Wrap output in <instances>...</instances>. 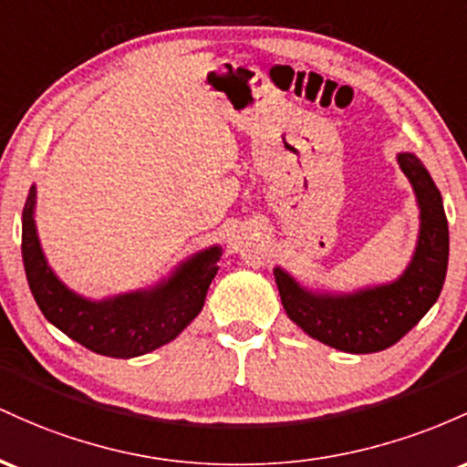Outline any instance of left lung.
Wrapping results in <instances>:
<instances>
[{"instance_id": "obj_1", "label": "left lung", "mask_w": 467, "mask_h": 467, "mask_svg": "<svg viewBox=\"0 0 467 467\" xmlns=\"http://www.w3.org/2000/svg\"><path fill=\"white\" fill-rule=\"evenodd\" d=\"M419 205V238L406 271L389 285L353 293L308 291L275 266L282 306L304 333L344 353H377L397 344L431 311L448 271V218L441 193L421 161L410 151L397 154Z\"/></svg>"}]
</instances>
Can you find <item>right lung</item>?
<instances>
[{
    "label": "right lung",
    "instance_id": "obj_1",
    "mask_svg": "<svg viewBox=\"0 0 467 467\" xmlns=\"http://www.w3.org/2000/svg\"><path fill=\"white\" fill-rule=\"evenodd\" d=\"M35 201L33 185L22 213L26 277L46 319L81 347L106 358H139L176 339L202 311L223 255L218 244L181 262L170 277L150 289L94 302L67 289L50 269L36 235Z\"/></svg>",
    "mask_w": 467,
    "mask_h": 467
}]
</instances>
